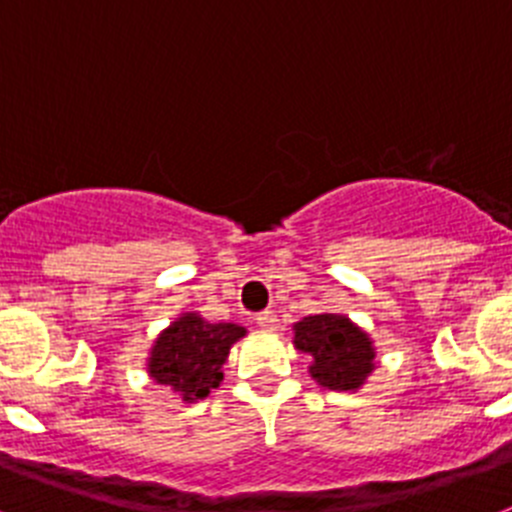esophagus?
<instances>
[{
    "label": "esophagus",
    "instance_id": "esophagus-1",
    "mask_svg": "<svg viewBox=\"0 0 512 512\" xmlns=\"http://www.w3.org/2000/svg\"><path fill=\"white\" fill-rule=\"evenodd\" d=\"M256 323L261 325V328H277V315H274V312H259V315H256Z\"/></svg>",
    "mask_w": 512,
    "mask_h": 512
}]
</instances>
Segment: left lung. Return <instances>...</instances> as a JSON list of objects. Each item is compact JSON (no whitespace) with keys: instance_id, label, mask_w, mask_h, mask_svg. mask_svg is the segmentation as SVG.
<instances>
[{"instance_id":"left-lung-1","label":"left lung","mask_w":512,"mask_h":512,"mask_svg":"<svg viewBox=\"0 0 512 512\" xmlns=\"http://www.w3.org/2000/svg\"><path fill=\"white\" fill-rule=\"evenodd\" d=\"M295 348L310 359V377L328 390L356 392L374 372V343L346 315H307L295 323Z\"/></svg>"}]
</instances>
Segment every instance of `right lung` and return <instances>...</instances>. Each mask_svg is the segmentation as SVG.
<instances>
[{
    "instance_id": "1",
    "label": "right lung",
    "mask_w": 512,
    "mask_h": 512,
    "mask_svg": "<svg viewBox=\"0 0 512 512\" xmlns=\"http://www.w3.org/2000/svg\"><path fill=\"white\" fill-rule=\"evenodd\" d=\"M243 336L246 328L241 325L210 323L197 312H184L153 341L148 374L184 402L205 400L223 382L230 346Z\"/></svg>"
}]
</instances>
